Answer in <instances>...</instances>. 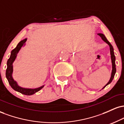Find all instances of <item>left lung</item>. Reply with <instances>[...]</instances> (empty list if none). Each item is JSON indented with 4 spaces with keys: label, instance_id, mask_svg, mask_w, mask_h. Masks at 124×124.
I'll list each match as a JSON object with an SVG mask.
<instances>
[{
    "label": "left lung",
    "instance_id": "1",
    "mask_svg": "<svg viewBox=\"0 0 124 124\" xmlns=\"http://www.w3.org/2000/svg\"><path fill=\"white\" fill-rule=\"evenodd\" d=\"M98 35L100 36V37L102 38V39L106 42L107 44H108V45L109 46V49H110V54H111V62H112V72H111V78L110 79H109V82L107 83V85L103 87H105L106 86H107L108 85H109L111 82H112V80H113L114 78V75L116 74V56L114 55V49L113 47H112V45L110 44V42H109L108 41L107 39V38H106V37L104 36V35L103 34L99 33L98 34Z\"/></svg>",
    "mask_w": 124,
    "mask_h": 124
}]
</instances>
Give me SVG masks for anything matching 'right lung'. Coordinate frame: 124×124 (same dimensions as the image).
Segmentation results:
<instances>
[{
  "instance_id": "obj_1",
  "label": "right lung",
  "mask_w": 124,
  "mask_h": 124,
  "mask_svg": "<svg viewBox=\"0 0 124 124\" xmlns=\"http://www.w3.org/2000/svg\"><path fill=\"white\" fill-rule=\"evenodd\" d=\"M27 38L23 39V40L21 41L17 45V46L15 49H13L11 52V55L10 56L9 59H8V62H7V69L6 72V78L8 79V83L10 84V86L12 87V89H14L17 92H20L21 94H23L30 95L34 94L36 93V92L39 91L41 89L44 87V86L40 87L37 88V89H25V88H23L20 87L17 83V82L13 79L12 77V73H13V63L15 61L16 58L17 56V54L21 49V48L24 45L25 42H26Z\"/></svg>"
}]
</instances>
